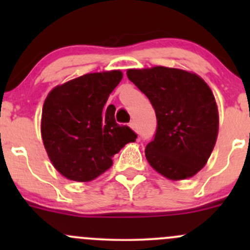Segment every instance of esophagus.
Listing matches in <instances>:
<instances>
[{
	"mask_svg": "<svg viewBox=\"0 0 250 250\" xmlns=\"http://www.w3.org/2000/svg\"><path fill=\"white\" fill-rule=\"evenodd\" d=\"M129 125H130V127H132L134 130H138V125H137V123L134 122V121H132V122L129 123Z\"/></svg>",
	"mask_w": 250,
	"mask_h": 250,
	"instance_id": "1",
	"label": "esophagus"
}]
</instances>
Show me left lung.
Here are the masks:
<instances>
[{"mask_svg": "<svg viewBox=\"0 0 250 250\" xmlns=\"http://www.w3.org/2000/svg\"><path fill=\"white\" fill-rule=\"evenodd\" d=\"M127 76L156 112L157 129L145 148L151 167L172 180L195 175L218 137V107L210 88L197 75L165 66L128 70Z\"/></svg>", "mask_w": 250, "mask_h": 250, "instance_id": "1", "label": "left lung"}]
</instances>
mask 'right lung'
I'll use <instances>...</instances> for the list:
<instances>
[{"label": "right lung", "instance_id": "add662e5", "mask_svg": "<svg viewBox=\"0 0 250 250\" xmlns=\"http://www.w3.org/2000/svg\"><path fill=\"white\" fill-rule=\"evenodd\" d=\"M122 72L87 74L55 87L44 100L41 132L53 166L65 178L90 181L112 166V156L137 133L115 120L107 98Z\"/></svg>", "mask_w": 250, "mask_h": 250}]
</instances>
